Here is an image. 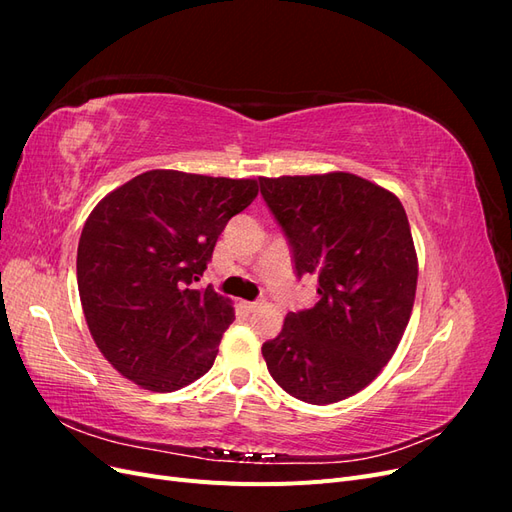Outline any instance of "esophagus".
Masks as SVG:
<instances>
[{"label": "esophagus", "instance_id": "esophagus-1", "mask_svg": "<svg viewBox=\"0 0 512 512\" xmlns=\"http://www.w3.org/2000/svg\"><path fill=\"white\" fill-rule=\"evenodd\" d=\"M241 305L247 309V312H254V309L258 307V301H243Z\"/></svg>", "mask_w": 512, "mask_h": 512}]
</instances>
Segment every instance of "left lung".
<instances>
[{
	"label": "left lung",
	"mask_w": 512,
	"mask_h": 512,
	"mask_svg": "<svg viewBox=\"0 0 512 512\" xmlns=\"http://www.w3.org/2000/svg\"><path fill=\"white\" fill-rule=\"evenodd\" d=\"M297 277H318V303L288 312L262 344L269 374L314 406L342 401L391 361L412 314L418 262L399 198L350 173L260 177Z\"/></svg>",
	"instance_id": "left-lung-1"
}]
</instances>
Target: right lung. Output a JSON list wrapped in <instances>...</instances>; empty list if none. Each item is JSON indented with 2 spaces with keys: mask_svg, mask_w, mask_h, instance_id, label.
Returning a JSON list of instances; mask_svg holds the SVG:
<instances>
[{
  "mask_svg": "<svg viewBox=\"0 0 512 512\" xmlns=\"http://www.w3.org/2000/svg\"><path fill=\"white\" fill-rule=\"evenodd\" d=\"M256 194L254 179L147 170L89 213L76 280L89 333L121 376L170 393L211 369L235 312L194 282Z\"/></svg>",
  "mask_w": 512,
  "mask_h": 512,
  "instance_id": "1",
  "label": "right lung"
}]
</instances>
